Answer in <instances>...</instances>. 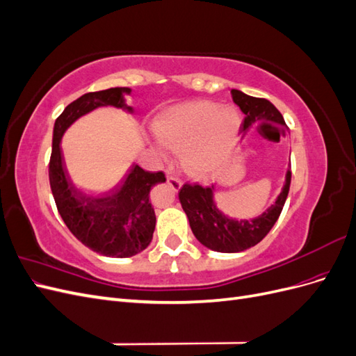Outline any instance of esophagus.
Wrapping results in <instances>:
<instances>
[{"mask_svg":"<svg viewBox=\"0 0 356 356\" xmlns=\"http://www.w3.org/2000/svg\"><path fill=\"white\" fill-rule=\"evenodd\" d=\"M168 184L172 187V190L178 191L182 187V181L177 177H168Z\"/></svg>","mask_w":356,"mask_h":356,"instance_id":"obj_1","label":"esophagus"}]
</instances>
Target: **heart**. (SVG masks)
<instances>
[{"label": "heart", "mask_w": 356, "mask_h": 356, "mask_svg": "<svg viewBox=\"0 0 356 356\" xmlns=\"http://www.w3.org/2000/svg\"><path fill=\"white\" fill-rule=\"evenodd\" d=\"M241 124V114L232 105L191 101L170 106L156 117L152 145L163 160L179 152L187 174L207 178L230 159Z\"/></svg>", "instance_id": "heart-1"}]
</instances>
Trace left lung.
Returning <instances> with one entry per match:
<instances>
[{
  "mask_svg": "<svg viewBox=\"0 0 356 356\" xmlns=\"http://www.w3.org/2000/svg\"><path fill=\"white\" fill-rule=\"evenodd\" d=\"M233 102L245 114L241 132L243 138L258 124H276L285 127L282 114L267 99L254 98L242 90L232 89ZM291 184V170L286 169L281 193L268 208L254 218H232L225 215L215 200V184L211 187L182 186L178 193L181 207L184 209L193 234L207 246L217 252H242L263 241L264 236L277 221L282 212Z\"/></svg>",
  "mask_w": 356,
  "mask_h": 356,
  "instance_id": "8db88e82",
  "label": "left lung"
}]
</instances>
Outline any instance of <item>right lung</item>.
I'll return each instance as SVG.
<instances>
[{"label":"right lung","mask_w":356,"mask_h":356,"mask_svg":"<svg viewBox=\"0 0 356 356\" xmlns=\"http://www.w3.org/2000/svg\"><path fill=\"white\" fill-rule=\"evenodd\" d=\"M131 88H111L90 92L71 102L53 127L49 178L53 197L67 227L83 245L105 257L127 258L143 252L153 239L156 227L149 190L165 182L163 172H147L132 165L113 191L90 195L74 184L62 157V136L79 118L98 108L114 106L134 114L126 104Z\"/></svg>","instance_id":"right-lung-1"}]
</instances>
